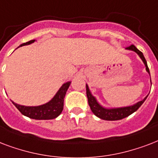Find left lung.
Returning a JSON list of instances; mask_svg holds the SVG:
<instances>
[{
	"label": "left lung",
	"instance_id": "left-lung-1",
	"mask_svg": "<svg viewBox=\"0 0 158 158\" xmlns=\"http://www.w3.org/2000/svg\"><path fill=\"white\" fill-rule=\"evenodd\" d=\"M126 49L134 51L136 53H138V55L140 57L142 61L143 62L144 65L146 67L147 72H148V73H149V75H150L149 68L148 67L147 61L146 59H145V57H144L143 54V52H142L141 51H139V50L133 44L130 45L129 47L126 48ZM86 85V96H87L88 99V104H89V106H90V110H91V111H92L93 114H94L95 115L99 117V118H101V119H104V120H119V119H122V118L128 117L129 115H130V114H132L133 113H134V112L143 105V103L144 101H145V100L147 99V97H148V96H147L143 101H139V102L134 104L133 106H126V107H119V108L107 109L103 107V106H101V105L97 102L96 97H94V96H92V94L90 93L88 85Z\"/></svg>",
	"mask_w": 158,
	"mask_h": 158
}]
</instances>
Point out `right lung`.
Returning a JSON list of instances; mask_svg holds the SVG:
<instances>
[{
	"label": "right lung",
	"instance_id": "add662e5",
	"mask_svg": "<svg viewBox=\"0 0 158 158\" xmlns=\"http://www.w3.org/2000/svg\"><path fill=\"white\" fill-rule=\"evenodd\" d=\"M35 40H30L29 42L24 43L20 45L24 46V45H29L30 44H33ZM71 84V81L64 83L63 85L60 87L54 97L48 101V103L41 105L39 106H20L18 104L15 103L14 106L19 110V112L24 114V116H27L30 118L34 119H52V118H57L60 114L62 113L63 110V101H64V97H65L66 92L68 90V87Z\"/></svg>",
	"mask_w": 158,
	"mask_h": 158
}]
</instances>
